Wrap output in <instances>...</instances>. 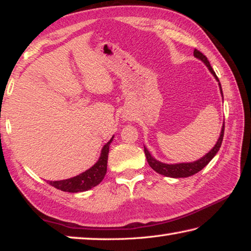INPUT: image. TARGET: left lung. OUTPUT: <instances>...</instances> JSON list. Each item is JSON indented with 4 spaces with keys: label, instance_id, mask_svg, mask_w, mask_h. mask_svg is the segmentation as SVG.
<instances>
[{
    "label": "left lung",
    "instance_id": "left-lung-1",
    "mask_svg": "<svg viewBox=\"0 0 251 251\" xmlns=\"http://www.w3.org/2000/svg\"><path fill=\"white\" fill-rule=\"evenodd\" d=\"M194 56L197 57L198 59H201V62H203V64L208 67V70H209L210 73L215 76V78L217 79V82L219 84L220 93H222V95H223L222 85H220L217 75H216L214 70H212V67L210 66V63L207 59V57L201 52H199L198 50H194ZM224 130H225V124L222 127V131H220V136H219L218 141H217V143H216V145L211 148V151H208L205 156L201 157V158L192 161V163H179V164L161 163V161L155 159L154 157L151 155V152L148 151L147 148L144 146V151H145L146 159L148 161V164H150V166L154 169L156 173L160 174V175H164L166 177H172V178H184V177L193 176V175H195V174H197L198 172H201L203 167L207 166V165L209 164V161L214 158L216 154H217L220 146H222V143H223Z\"/></svg>",
    "mask_w": 251,
    "mask_h": 251
}]
</instances>
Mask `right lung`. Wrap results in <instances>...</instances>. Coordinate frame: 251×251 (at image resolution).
I'll list each match as a JSON object with an SVG mask.
<instances>
[{
	"mask_svg": "<svg viewBox=\"0 0 251 251\" xmlns=\"http://www.w3.org/2000/svg\"><path fill=\"white\" fill-rule=\"evenodd\" d=\"M113 138L114 136L109 139V142L107 144H105L104 147L101 148V152L99 160H97L90 169H87V171L79 174L77 176L69 178V179L48 181L49 184L59 190L69 193L86 192V190H90L93 187L99 185L100 182L104 179L106 172H107L109 145L110 143H112Z\"/></svg>",
	"mask_w": 251,
	"mask_h": 251,
	"instance_id": "add662e5",
	"label": "right lung"
}]
</instances>
